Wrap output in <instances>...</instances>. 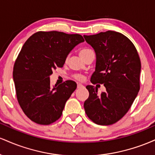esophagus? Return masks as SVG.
Returning a JSON list of instances; mask_svg holds the SVG:
<instances>
[{
    "instance_id": "34e87169",
    "label": "esophagus",
    "mask_w": 155,
    "mask_h": 155,
    "mask_svg": "<svg viewBox=\"0 0 155 155\" xmlns=\"http://www.w3.org/2000/svg\"><path fill=\"white\" fill-rule=\"evenodd\" d=\"M83 85L81 84H80V83H79V84H77V87L78 88H81V87H83Z\"/></svg>"
}]
</instances>
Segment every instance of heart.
<instances>
[{"mask_svg":"<svg viewBox=\"0 0 155 155\" xmlns=\"http://www.w3.org/2000/svg\"><path fill=\"white\" fill-rule=\"evenodd\" d=\"M90 51H91V49H81V50L79 51V55H80V56H81V58L83 59L85 55L87 54V53ZM74 78H75L76 79L81 81V80L83 79V76L81 75V74H75V75H74Z\"/></svg>","mask_w":155,"mask_h":155,"instance_id":"heart-1","label":"heart"}]
</instances>
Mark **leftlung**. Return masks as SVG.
<instances>
[{"mask_svg": "<svg viewBox=\"0 0 155 155\" xmlns=\"http://www.w3.org/2000/svg\"><path fill=\"white\" fill-rule=\"evenodd\" d=\"M95 50V71L92 84H104L106 91L87 85L90 95L84 104L86 114L100 125L112 124L126 114L140 90V60L128 38L116 31L84 35Z\"/></svg>", "mask_w": 155, "mask_h": 155, "instance_id": "left-lung-1", "label": "left lung"}]
</instances>
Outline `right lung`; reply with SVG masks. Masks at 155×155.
Masks as SVG:
<instances>
[{
  "instance_id": "1",
  "label": "right lung",
  "mask_w": 155,
  "mask_h": 155,
  "mask_svg": "<svg viewBox=\"0 0 155 155\" xmlns=\"http://www.w3.org/2000/svg\"><path fill=\"white\" fill-rule=\"evenodd\" d=\"M79 34L39 31L24 44L13 70L17 101L30 120L39 124L53 123L61 117L66 101L76 89L74 81L51 87L52 71L62 68L76 45Z\"/></svg>"
}]
</instances>
